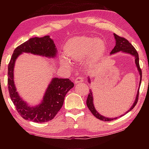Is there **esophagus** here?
<instances>
[{
  "mask_svg": "<svg viewBox=\"0 0 149 149\" xmlns=\"http://www.w3.org/2000/svg\"><path fill=\"white\" fill-rule=\"evenodd\" d=\"M83 81H84V78L82 77H77L75 79L74 83L75 84H79V83H82Z\"/></svg>",
  "mask_w": 149,
  "mask_h": 149,
  "instance_id": "1",
  "label": "esophagus"
}]
</instances>
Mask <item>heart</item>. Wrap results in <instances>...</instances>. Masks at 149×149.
<instances>
[{"label": "heart", "instance_id": "1", "mask_svg": "<svg viewBox=\"0 0 149 149\" xmlns=\"http://www.w3.org/2000/svg\"><path fill=\"white\" fill-rule=\"evenodd\" d=\"M107 46L101 39L87 36L74 37L65 42L64 52L67 57L73 61L79 62L86 58L90 64L98 61L106 51ZM62 64L65 67H71L70 60L62 57Z\"/></svg>", "mask_w": 149, "mask_h": 149}]
</instances>
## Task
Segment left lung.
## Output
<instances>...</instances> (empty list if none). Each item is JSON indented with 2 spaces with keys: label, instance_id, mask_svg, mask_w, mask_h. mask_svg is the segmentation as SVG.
<instances>
[{
  "label": "left lung",
  "instance_id": "left-lung-1",
  "mask_svg": "<svg viewBox=\"0 0 149 149\" xmlns=\"http://www.w3.org/2000/svg\"><path fill=\"white\" fill-rule=\"evenodd\" d=\"M114 36L116 40V45L114 49H112V51L110 52V55L114 54L115 53H117V52H123V53H126V54H129L130 55H132L133 57L135 58V63L136 64V67H137V70L139 72V74L140 75V81H139V88H138V91L137 93V95H136V97L135 99L134 100V102L133 103V105L131 107V108L128 110L127 112L124 113V114H127V112H129L130 111L132 110L133 108L135 107V106L136 104L137 103V100H138V97H139V87L141 85V79H142V72H141V70L139 66V55L137 52V50H135L134 47H133V45L130 43V42L127 41V39H125L123 38V37H119L118 35L114 33ZM88 81L91 83V80L90 78L88 77ZM87 106L88 108H89V110L91 111V112L95 116L99 119L100 120L102 121H105V122H109V121H112L115 119H117L118 117L116 118H108L104 116L101 115L99 114V112H97V110L95 107L94 105V102H93V92L90 89L89 91V93L87 97ZM124 114H122L120 116V117L122 116Z\"/></svg>",
  "mask_w": 149,
  "mask_h": 149
}]
</instances>
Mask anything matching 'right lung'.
Here are the masks:
<instances>
[{"instance_id":"obj_1","label":"right lung","mask_w":149,"mask_h":149,"mask_svg":"<svg viewBox=\"0 0 149 149\" xmlns=\"http://www.w3.org/2000/svg\"><path fill=\"white\" fill-rule=\"evenodd\" d=\"M24 52L47 58H55L57 49L49 35L33 37L16 48L8 67V86L10 97L19 114L24 119L37 123H43L53 119L64 103L67 93L74 84L69 79L53 77L48 85L42 101L38 105H29L20 97L14 81V70L16 60Z\"/></svg>"}]
</instances>
